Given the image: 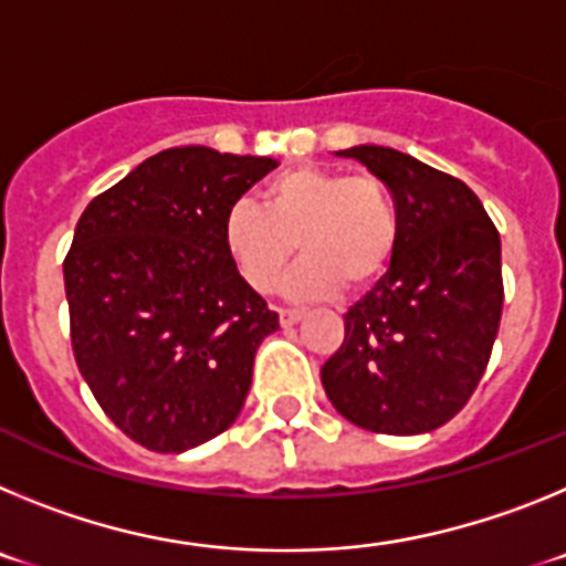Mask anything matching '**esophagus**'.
Listing matches in <instances>:
<instances>
[{
	"label": "esophagus",
	"mask_w": 566,
	"mask_h": 566,
	"mask_svg": "<svg viewBox=\"0 0 566 566\" xmlns=\"http://www.w3.org/2000/svg\"><path fill=\"white\" fill-rule=\"evenodd\" d=\"M300 317H303V312H300V308H280V326L283 328L294 326Z\"/></svg>",
	"instance_id": "esophagus-1"
}]
</instances>
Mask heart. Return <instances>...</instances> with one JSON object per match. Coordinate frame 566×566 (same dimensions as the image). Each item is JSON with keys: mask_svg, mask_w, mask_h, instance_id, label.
<instances>
[{"mask_svg": "<svg viewBox=\"0 0 566 566\" xmlns=\"http://www.w3.org/2000/svg\"><path fill=\"white\" fill-rule=\"evenodd\" d=\"M399 240L391 187L374 172L292 167L269 178L260 207L234 203L223 243L249 286L269 294L283 283L294 254H306L289 283L297 300L365 289L388 269Z\"/></svg>", "mask_w": 566, "mask_h": 566, "instance_id": "heart-1", "label": "heart"}]
</instances>
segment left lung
<instances>
[{
  "mask_svg": "<svg viewBox=\"0 0 566 566\" xmlns=\"http://www.w3.org/2000/svg\"><path fill=\"white\" fill-rule=\"evenodd\" d=\"M379 175L399 240L377 286L345 312L323 388L348 422L413 437L457 417L488 368L502 319V240L476 192L391 147L343 149Z\"/></svg>",
  "mask_w": 566,
  "mask_h": 566,
  "instance_id": "8db88e82",
  "label": "left lung"
}]
</instances>
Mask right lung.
I'll use <instances>...</instances> for the list:
<instances>
[{"instance_id": "add662e5", "label": "right lung", "mask_w": 566, "mask_h": 566, "mask_svg": "<svg viewBox=\"0 0 566 566\" xmlns=\"http://www.w3.org/2000/svg\"><path fill=\"white\" fill-rule=\"evenodd\" d=\"M274 158L172 147L96 195L64 258L70 343L133 442L181 453L238 419L277 314L240 277L223 218Z\"/></svg>"}]
</instances>
